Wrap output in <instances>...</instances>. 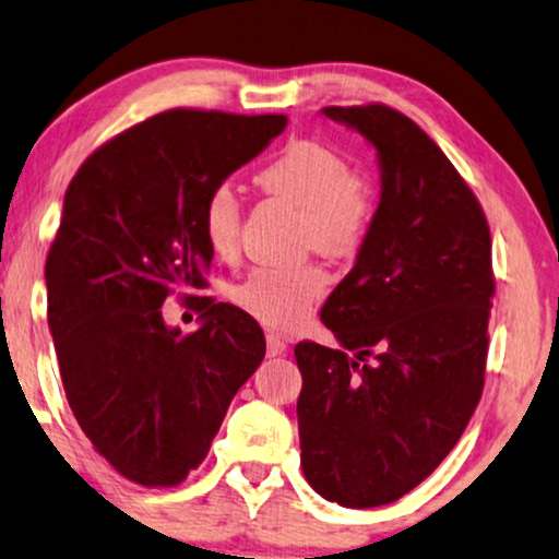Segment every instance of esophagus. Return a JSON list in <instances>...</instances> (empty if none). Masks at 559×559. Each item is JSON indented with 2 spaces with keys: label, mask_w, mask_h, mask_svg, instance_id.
I'll list each match as a JSON object with an SVG mask.
<instances>
[{
  "label": "esophagus",
  "mask_w": 559,
  "mask_h": 559,
  "mask_svg": "<svg viewBox=\"0 0 559 559\" xmlns=\"http://www.w3.org/2000/svg\"><path fill=\"white\" fill-rule=\"evenodd\" d=\"M265 342H267V355L271 357H278L286 353V340L278 337V334H267Z\"/></svg>",
  "instance_id": "1"
}]
</instances>
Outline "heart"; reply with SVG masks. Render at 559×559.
Instances as JSON below:
<instances>
[{
  "label": "heart",
  "mask_w": 559,
  "mask_h": 559,
  "mask_svg": "<svg viewBox=\"0 0 559 559\" xmlns=\"http://www.w3.org/2000/svg\"><path fill=\"white\" fill-rule=\"evenodd\" d=\"M260 189L304 212V240L326 255H353L373 219V197L349 163L314 140H294L258 174ZM242 210L227 183L204 202V240L217 258H233L240 245ZM326 275L317 265L255 267L237 284L233 299L242 311L275 330H294L322 299Z\"/></svg>",
  "instance_id": "b5f03b06"
}]
</instances>
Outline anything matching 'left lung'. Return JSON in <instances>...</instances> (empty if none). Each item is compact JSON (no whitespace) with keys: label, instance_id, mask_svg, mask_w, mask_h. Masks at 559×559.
<instances>
[{"label":"left lung","instance_id":"8db88e82","mask_svg":"<svg viewBox=\"0 0 559 559\" xmlns=\"http://www.w3.org/2000/svg\"><path fill=\"white\" fill-rule=\"evenodd\" d=\"M376 151L381 199L322 307L337 345L294 347L309 486L347 509L393 503L448 457L480 401L493 296L480 204L401 111L324 107Z\"/></svg>","mask_w":559,"mask_h":559}]
</instances>
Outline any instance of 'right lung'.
I'll use <instances>...</instances> for the list:
<instances>
[{
	"mask_svg": "<svg viewBox=\"0 0 559 559\" xmlns=\"http://www.w3.org/2000/svg\"><path fill=\"white\" fill-rule=\"evenodd\" d=\"M286 122L163 111L102 145L66 191L46 260L66 399L99 455L140 486H176L202 463L263 362V330L233 304L204 301L186 337L160 307L170 292L206 286V197Z\"/></svg>",
	"mask_w": 559,
	"mask_h": 559,
	"instance_id": "1",
	"label": "right lung"
}]
</instances>
